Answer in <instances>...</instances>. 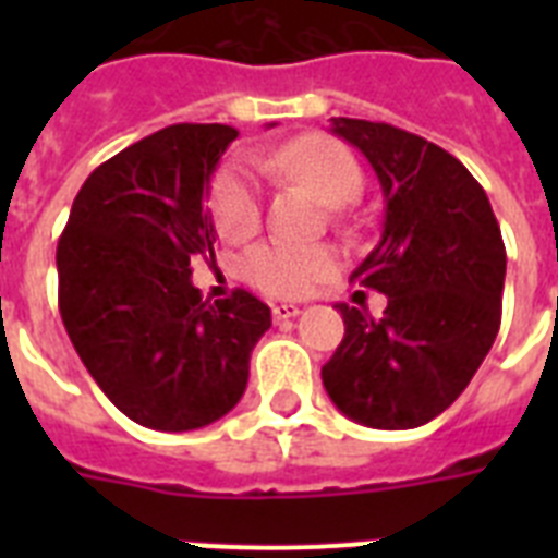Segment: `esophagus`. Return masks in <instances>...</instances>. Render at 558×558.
Here are the masks:
<instances>
[{"label":"esophagus","instance_id":"esophagus-1","mask_svg":"<svg viewBox=\"0 0 558 558\" xmlns=\"http://www.w3.org/2000/svg\"><path fill=\"white\" fill-rule=\"evenodd\" d=\"M271 315H275V322H289V318H298L301 315V306L295 304H275L271 306Z\"/></svg>","mask_w":558,"mask_h":558}]
</instances>
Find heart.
I'll list each match as a JSON object with an SVG mask.
<instances>
[{"label": "heart", "instance_id": "obj_1", "mask_svg": "<svg viewBox=\"0 0 558 558\" xmlns=\"http://www.w3.org/2000/svg\"><path fill=\"white\" fill-rule=\"evenodd\" d=\"M283 177L298 179L315 191V196L341 208L362 196L365 173L356 156L330 135L310 133L283 144L269 161ZM214 219L219 234L240 240L260 226V185L245 165H228L214 182ZM245 278L271 298H301L336 269V257L324 245H301L287 240H269L254 245L243 260Z\"/></svg>", "mask_w": 558, "mask_h": 558}]
</instances>
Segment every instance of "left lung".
Segmentation results:
<instances>
[{
	"label": "left lung",
	"instance_id": "left-lung-1",
	"mask_svg": "<svg viewBox=\"0 0 558 558\" xmlns=\"http://www.w3.org/2000/svg\"><path fill=\"white\" fill-rule=\"evenodd\" d=\"M379 179L385 222L350 280L388 295L381 318L339 304L344 339L322 367L341 414L402 432L463 393L501 327V228L477 179L451 153L399 126L332 118Z\"/></svg>",
	"mask_w": 558,
	"mask_h": 558
}]
</instances>
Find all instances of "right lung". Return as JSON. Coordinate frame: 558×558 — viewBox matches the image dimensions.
Masks as SVG:
<instances>
[{
  "label": "right lung",
  "instance_id": "obj_1",
  "mask_svg": "<svg viewBox=\"0 0 558 558\" xmlns=\"http://www.w3.org/2000/svg\"><path fill=\"white\" fill-rule=\"evenodd\" d=\"M234 138L226 124H173L130 144L92 170L57 243L65 332L109 402L144 428L226 416L271 327L252 292L208 304L191 280V260H214L205 199Z\"/></svg>",
  "mask_w": 558,
  "mask_h": 558
}]
</instances>
